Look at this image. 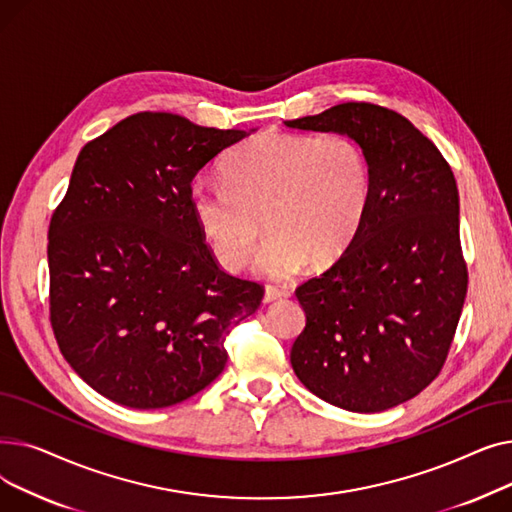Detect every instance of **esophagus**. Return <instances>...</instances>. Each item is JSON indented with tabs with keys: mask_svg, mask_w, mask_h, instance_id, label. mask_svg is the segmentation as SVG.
<instances>
[{
	"mask_svg": "<svg viewBox=\"0 0 512 512\" xmlns=\"http://www.w3.org/2000/svg\"><path fill=\"white\" fill-rule=\"evenodd\" d=\"M286 290L280 288V286H265V292H263V303H274L278 299H284L286 297Z\"/></svg>",
	"mask_w": 512,
	"mask_h": 512,
	"instance_id": "esophagus-1",
	"label": "esophagus"
}]
</instances>
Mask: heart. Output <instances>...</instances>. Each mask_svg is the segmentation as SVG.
<instances>
[{"label":"heart","instance_id":"b5f03b06","mask_svg":"<svg viewBox=\"0 0 512 512\" xmlns=\"http://www.w3.org/2000/svg\"><path fill=\"white\" fill-rule=\"evenodd\" d=\"M224 182L197 180L193 218L213 257L228 270L247 261L263 213L267 236L255 272L288 280L315 259H336L357 236L371 201L365 149L344 134L263 132L234 147Z\"/></svg>","mask_w":512,"mask_h":512}]
</instances>
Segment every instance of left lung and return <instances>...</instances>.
I'll use <instances>...</instances> for the list:
<instances>
[{
  "label": "left lung",
  "instance_id": "1",
  "mask_svg": "<svg viewBox=\"0 0 512 512\" xmlns=\"http://www.w3.org/2000/svg\"><path fill=\"white\" fill-rule=\"evenodd\" d=\"M284 124L355 139L373 178L351 245L297 288L307 324L292 344V369L334 407L392 409L438 378L463 311L454 174L425 134L382 105L348 101Z\"/></svg>",
  "mask_w": 512,
  "mask_h": 512
}]
</instances>
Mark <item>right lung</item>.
<instances>
[{
    "label": "right lung",
    "mask_w": 512,
    "mask_h": 512,
    "mask_svg": "<svg viewBox=\"0 0 512 512\" xmlns=\"http://www.w3.org/2000/svg\"><path fill=\"white\" fill-rule=\"evenodd\" d=\"M247 130L141 112L80 149L49 224V319L70 367L130 409H164L224 371L257 282L215 263L193 218L197 172Z\"/></svg>",
    "instance_id": "obj_1"
}]
</instances>
